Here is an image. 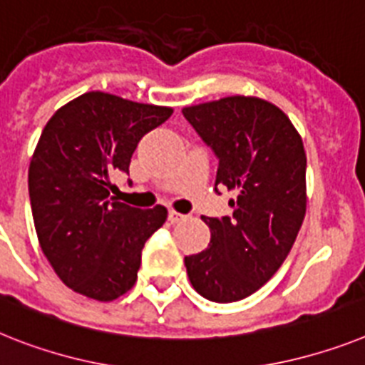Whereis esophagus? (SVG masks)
I'll return each mask as SVG.
<instances>
[{
  "label": "esophagus",
  "mask_w": 365,
  "mask_h": 365,
  "mask_svg": "<svg viewBox=\"0 0 365 365\" xmlns=\"http://www.w3.org/2000/svg\"><path fill=\"white\" fill-rule=\"evenodd\" d=\"M187 219V215H183V213H180V211H174L170 210L168 211V220L173 222V225H176V222H182V220Z\"/></svg>",
  "instance_id": "esophagus-1"
}]
</instances>
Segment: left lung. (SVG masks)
<instances>
[{
  "label": "left lung",
  "mask_w": 365,
  "mask_h": 365,
  "mask_svg": "<svg viewBox=\"0 0 365 365\" xmlns=\"http://www.w3.org/2000/svg\"><path fill=\"white\" fill-rule=\"evenodd\" d=\"M219 158L217 185L235 192L234 215L202 217L206 250L185 256L192 287L213 302H235L271 280L306 215V152L289 116L258 96H226L182 109Z\"/></svg>",
  "instance_id": "8db88e82"
}]
</instances>
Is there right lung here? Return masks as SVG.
Wrapping results in <instances>:
<instances>
[{"instance_id": "right-lung-1", "label": "right lung", "mask_w": 365, "mask_h": 365, "mask_svg": "<svg viewBox=\"0 0 365 365\" xmlns=\"http://www.w3.org/2000/svg\"><path fill=\"white\" fill-rule=\"evenodd\" d=\"M173 107L91 91L53 113L29 163V198L42 252L72 292L109 302L137 282L146 240L167 207H131L111 197V174L130 170L140 137Z\"/></svg>"}]
</instances>
